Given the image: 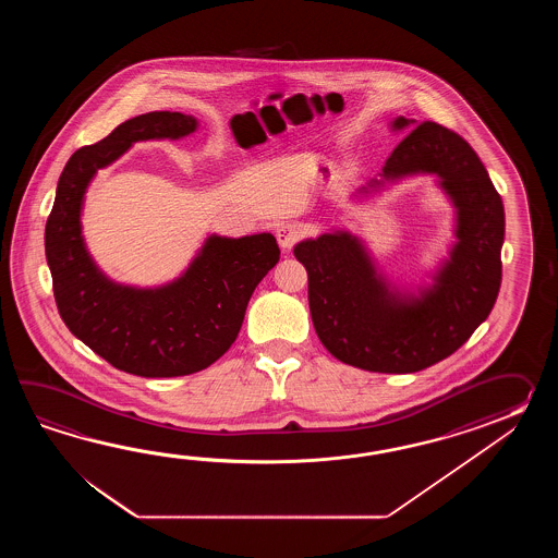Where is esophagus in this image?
<instances>
[{"instance_id":"obj_1","label":"esophagus","mask_w":558,"mask_h":558,"mask_svg":"<svg viewBox=\"0 0 558 558\" xmlns=\"http://www.w3.org/2000/svg\"><path fill=\"white\" fill-rule=\"evenodd\" d=\"M275 238H277V243H279L281 250L291 251V247L295 245L296 241L303 238V231H301V227L295 226V223H283V226L277 227Z\"/></svg>"}]
</instances>
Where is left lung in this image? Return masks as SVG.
Wrapping results in <instances>:
<instances>
[{"mask_svg": "<svg viewBox=\"0 0 558 558\" xmlns=\"http://www.w3.org/2000/svg\"><path fill=\"white\" fill-rule=\"evenodd\" d=\"M392 131L411 130L380 179L437 175L454 207V243L430 275V284L409 291L380 274L367 245L337 229L296 243L308 275V308L320 343L341 363L373 373H416L452 355L488 317L500 289L505 207L483 161L461 135L435 121L395 119Z\"/></svg>", "mask_w": 558, "mask_h": 558, "instance_id": "left-lung-1", "label": "left lung"}]
</instances>
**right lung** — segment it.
<instances>
[{
  "instance_id": "add662e5",
  "label": "right lung",
  "mask_w": 558,
  "mask_h": 558,
  "mask_svg": "<svg viewBox=\"0 0 558 558\" xmlns=\"http://www.w3.org/2000/svg\"><path fill=\"white\" fill-rule=\"evenodd\" d=\"M197 119L151 111L128 119L63 167L46 223V257L53 295L68 329L109 365L137 377H183L214 365L238 339L255 287L279 262L271 233L209 235L190 267L161 287L111 281L85 247L82 209L97 169L133 143L181 140Z\"/></svg>"
}]
</instances>
